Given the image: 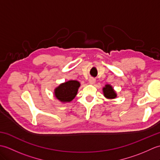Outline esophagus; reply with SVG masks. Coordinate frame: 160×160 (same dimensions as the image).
<instances>
[{
    "label": "esophagus",
    "instance_id": "obj_1",
    "mask_svg": "<svg viewBox=\"0 0 160 160\" xmlns=\"http://www.w3.org/2000/svg\"><path fill=\"white\" fill-rule=\"evenodd\" d=\"M89 82L90 84H93L95 82H96V79H95V78H90L89 80Z\"/></svg>",
    "mask_w": 160,
    "mask_h": 160
}]
</instances>
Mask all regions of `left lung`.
I'll return each instance as SVG.
<instances>
[{
  "mask_svg": "<svg viewBox=\"0 0 160 160\" xmlns=\"http://www.w3.org/2000/svg\"><path fill=\"white\" fill-rule=\"evenodd\" d=\"M103 92L104 96L107 98L112 99V98H115L116 97V93H115L113 89L111 86L108 85V84H107L105 87L103 88Z\"/></svg>",
  "mask_w": 160,
  "mask_h": 160,
  "instance_id": "left-lung-1",
  "label": "left lung"
}]
</instances>
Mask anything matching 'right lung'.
Segmentation results:
<instances>
[{"label":"right lung","mask_w":160,"mask_h":160,"mask_svg":"<svg viewBox=\"0 0 160 160\" xmlns=\"http://www.w3.org/2000/svg\"><path fill=\"white\" fill-rule=\"evenodd\" d=\"M80 82L76 80H69L61 84L55 90L56 97L61 102H70L76 97Z\"/></svg>","instance_id":"obj_1"}]
</instances>
